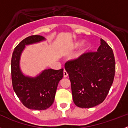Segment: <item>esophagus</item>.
I'll return each mask as SVG.
<instances>
[{"label": "esophagus", "mask_w": 128, "mask_h": 128, "mask_svg": "<svg viewBox=\"0 0 128 128\" xmlns=\"http://www.w3.org/2000/svg\"><path fill=\"white\" fill-rule=\"evenodd\" d=\"M63 76H64V78H66L68 76V73L65 70H64V71H63Z\"/></svg>", "instance_id": "obj_1"}]
</instances>
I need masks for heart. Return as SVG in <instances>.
<instances>
[{
	"label": "heart",
	"mask_w": 128,
	"mask_h": 128,
	"mask_svg": "<svg viewBox=\"0 0 128 128\" xmlns=\"http://www.w3.org/2000/svg\"><path fill=\"white\" fill-rule=\"evenodd\" d=\"M80 44H81V43H77V44H76L75 46H74V47H75V48H77L78 47H79V46H80ZM88 47H89V46H87V45H86V46H84V47H83V48L81 49V53L85 52L86 50L88 48Z\"/></svg>",
	"instance_id": "obj_1"
}]
</instances>
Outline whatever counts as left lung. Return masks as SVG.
Here are the masks:
<instances>
[{
	"instance_id": "8db88e82",
	"label": "left lung",
	"mask_w": 128,
	"mask_h": 128,
	"mask_svg": "<svg viewBox=\"0 0 128 128\" xmlns=\"http://www.w3.org/2000/svg\"><path fill=\"white\" fill-rule=\"evenodd\" d=\"M65 68L69 76L74 104L80 108H92L103 102L114 82V52L100 39L97 51L84 53L68 61Z\"/></svg>"
}]
</instances>
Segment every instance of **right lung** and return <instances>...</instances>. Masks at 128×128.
I'll use <instances>...</instances> for the list:
<instances>
[{
    "label": "right lung",
    "instance_id": "add662e5",
    "mask_svg": "<svg viewBox=\"0 0 128 128\" xmlns=\"http://www.w3.org/2000/svg\"><path fill=\"white\" fill-rule=\"evenodd\" d=\"M45 40L40 35L27 37L14 48L11 58L13 90L22 103L30 110H44L49 108L54 102L58 84L63 77V68L46 69L34 78L26 76L20 70V56L26 46Z\"/></svg>",
    "mask_w": 128,
    "mask_h": 128
}]
</instances>
